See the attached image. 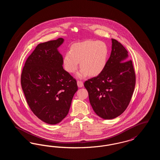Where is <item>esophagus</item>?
Listing matches in <instances>:
<instances>
[{
    "label": "esophagus",
    "mask_w": 160,
    "mask_h": 160,
    "mask_svg": "<svg viewBox=\"0 0 160 160\" xmlns=\"http://www.w3.org/2000/svg\"><path fill=\"white\" fill-rule=\"evenodd\" d=\"M77 85L79 88H82L83 86V82L81 81V80H78L77 81Z\"/></svg>",
    "instance_id": "1"
}]
</instances>
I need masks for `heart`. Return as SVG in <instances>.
Returning <instances> with one entry per match:
<instances>
[{
  "label": "heart",
  "instance_id": "obj_1",
  "mask_svg": "<svg viewBox=\"0 0 160 160\" xmlns=\"http://www.w3.org/2000/svg\"><path fill=\"white\" fill-rule=\"evenodd\" d=\"M108 49L102 41H85L72 44L70 52L63 58V65L67 71L74 73L78 69L79 62L82 68L78 76L83 77L88 74L97 76L105 68L107 62Z\"/></svg>",
  "mask_w": 160,
  "mask_h": 160
}]
</instances>
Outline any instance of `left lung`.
Listing matches in <instances>:
<instances>
[{
    "instance_id": "8db88e82",
    "label": "left lung",
    "mask_w": 160,
    "mask_h": 160,
    "mask_svg": "<svg viewBox=\"0 0 160 160\" xmlns=\"http://www.w3.org/2000/svg\"><path fill=\"white\" fill-rule=\"evenodd\" d=\"M112 41V50L105 68L84 83L93 110L105 119H114L127 109L136 84V73L128 52L117 40Z\"/></svg>"
}]
</instances>
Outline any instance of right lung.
Listing matches in <instances>:
<instances>
[{"instance_id": "1", "label": "right lung", "mask_w": 160, "mask_h": 160, "mask_svg": "<svg viewBox=\"0 0 160 160\" xmlns=\"http://www.w3.org/2000/svg\"><path fill=\"white\" fill-rule=\"evenodd\" d=\"M63 38L39 44L26 59L21 74V84L27 103L39 119L56 124L68 113L76 80L62 67L58 48Z\"/></svg>"}]
</instances>
